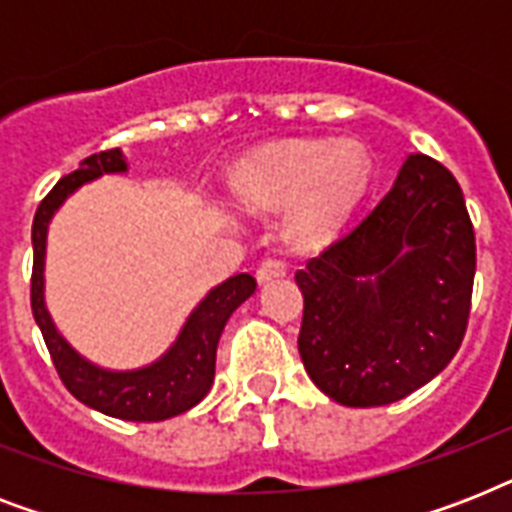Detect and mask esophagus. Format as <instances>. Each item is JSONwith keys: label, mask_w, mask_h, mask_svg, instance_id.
<instances>
[{"label": "esophagus", "mask_w": 512, "mask_h": 512, "mask_svg": "<svg viewBox=\"0 0 512 512\" xmlns=\"http://www.w3.org/2000/svg\"><path fill=\"white\" fill-rule=\"evenodd\" d=\"M287 273V263L284 260H276V257H268V260H263L260 263V268H257V281L260 284H265V281H271V279H279V276H284Z\"/></svg>", "instance_id": "esophagus-1"}]
</instances>
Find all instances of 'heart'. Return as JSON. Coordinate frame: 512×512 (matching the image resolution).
Returning <instances> with one entry per match:
<instances>
[{"instance_id": "1", "label": "heart", "mask_w": 512, "mask_h": 512, "mask_svg": "<svg viewBox=\"0 0 512 512\" xmlns=\"http://www.w3.org/2000/svg\"><path fill=\"white\" fill-rule=\"evenodd\" d=\"M372 183V159L356 140H289L241 159L231 191L241 207L287 209V239L300 249L337 233Z\"/></svg>"}]
</instances>
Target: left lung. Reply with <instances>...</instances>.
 Here are the masks:
<instances>
[{
	"instance_id": "left-lung-1",
	"label": "left lung",
	"mask_w": 512,
	"mask_h": 512,
	"mask_svg": "<svg viewBox=\"0 0 512 512\" xmlns=\"http://www.w3.org/2000/svg\"><path fill=\"white\" fill-rule=\"evenodd\" d=\"M476 236L452 172L412 154L337 244L308 260L297 348L342 406H385L446 369L468 327Z\"/></svg>"
}]
</instances>
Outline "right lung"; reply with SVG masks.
Returning <instances> with one entry per match:
<instances>
[{"instance_id": "right-lung-1", "label": "right lung", "mask_w": 512, "mask_h": 512, "mask_svg": "<svg viewBox=\"0 0 512 512\" xmlns=\"http://www.w3.org/2000/svg\"><path fill=\"white\" fill-rule=\"evenodd\" d=\"M130 170L122 148L100 151L87 156L79 170L60 177L58 185L42 199L31 225L34 244V271H31V311L42 329V337L50 350L52 364L60 380L90 409L132 422H162L188 412L207 396L215 382L217 342L225 324L244 300L255 295L257 281L249 273H236L223 284H217L201 297L199 305L188 313V319L177 332L175 342L162 356L138 369H106L92 364L79 350L60 335L44 300V257H47V231L52 215L63 207V201L82 185L103 175H119Z\"/></svg>"}]
</instances>
